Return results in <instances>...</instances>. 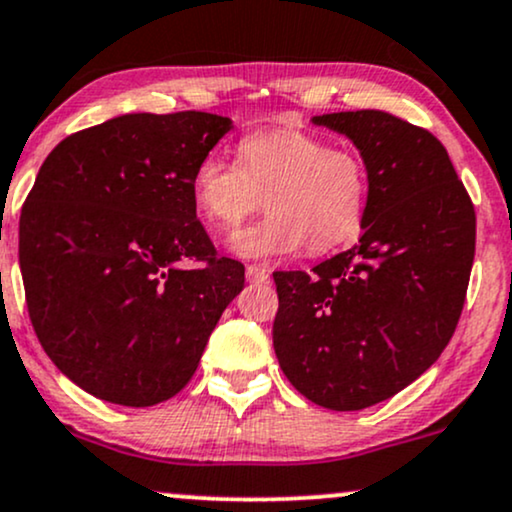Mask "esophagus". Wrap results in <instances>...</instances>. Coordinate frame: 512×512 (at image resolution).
<instances>
[{
  "label": "esophagus",
  "mask_w": 512,
  "mask_h": 512,
  "mask_svg": "<svg viewBox=\"0 0 512 512\" xmlns=\"http://www.w3.org/2000/svg\"><path fill=\"white\" fill-rule=\"evenodd\" d=\"M269 269L267 267H257V264H250L248 269H245V276H248V281H252V283H264V281H269Z\"/></svg>",
  "instance_id": "esophagus-1"
}]
</instances>
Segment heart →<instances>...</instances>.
<instances>
[{
	"label": "heart",
	"mask_w": 512,
	"mask_h": 512,
	"mask_svg": "<svg viewBox=\"0 0 512 512\" xmlns=\"http://www.w3.org/2000/svg\"><path fill=\"white\" fill-rule=\"evenodd\" d=\"M236 155L233 162L209 152L193 174L195 205L219 231L236 229L264 197L269 214L233 236V255L264 262L303 245L324 255L360 233L367 169L355 152L329 147L319 135L272 128L245 135Z\"/></svg>",
	"instance_id": "obj_1"
}]
</instances>
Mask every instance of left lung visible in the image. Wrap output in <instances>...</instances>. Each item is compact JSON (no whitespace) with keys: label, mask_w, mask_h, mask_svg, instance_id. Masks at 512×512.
Listing matches in <instances>:
<instances>
[{"label":"left lung","mask_w":512,"mask_h":512,"mask_svg":"<svg viewBox=\"0 0 512 512\" xmlns=\"http://www.w3.org/2000/svg\"><path fill=\"white\" fill-rule=\"evenodd\" d=\"M367 169L355 248L307 272H274V353L288 381L348 412L396 396L439 360L463 312L474 207L446 147L377 109L312 116Z\"/></svg>","instance_id":"obj_1"}]
</instances>
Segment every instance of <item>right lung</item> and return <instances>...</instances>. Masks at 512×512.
Returning <instances> with one entry per match:
<instances>
[{"instance_id":"add662e5","label":"right lung","mask_w":512,"mask_h":512,"mask_svg":"<svg viewBox=\"0 0 512 512\" xmlns=\"http://www.w3.org/2000/svg\"><path fill=\"white\" fill-rule=\"evenodd\" d=\"M231 128L207 112L123 114L40 166L18 224L30 322L90 396L126 408L176 396L243 291L245 267L217 257L193 197L195 166Z\"/></svg>"}]
</instances>
